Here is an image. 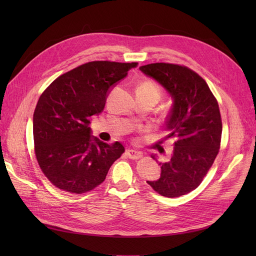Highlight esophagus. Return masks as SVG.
Instances as JSON below:
<instances>
[{
	"mask_svg": "<svg viewBox=\"0 0 256 256\" xmlns=\"http://www.w3.org/2000/svg\"><path fill=\"white\" fill-rule=\"evenodd\" d=\"M126 154L130 158H132V160H138V158H140L142 156V152H137V150H128L126 152Z\"/></svg>",
	"mask_w": 256,
	"mask_h": 256,
	"instance_id": "34e87169",
	"label": "esophagus"
}]
</instances>
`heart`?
<instances>
[{"mask_svg": "<svg viewBox=\"0 0 256 256\" xmlns=\"http://www.w3.org/2000/svg\"><path fill=\"white\" fill-rule=\"evenodd\" d=\"M138 89H141V90H144V91L148 92V93L154 94V96H156L158 98V94H160L158 89V87H156L154 84H152V82H145V83H143Z\"/></svg>", "mask_w": 256, "mask_h": 256, "instance_id": "heart-1", "label": "heart"}]
</instances>
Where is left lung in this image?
I'll return each instance as SVG.
<instances>
[{
	"mask_svg": "<svg viewBox=\"0 0 256 256\" xmlns=\"http://www.w3.org/2000/svg\"><path fill=\"white\" fill-rule=\"evenodd\" d=\"M139 70L154 78L172 98L166 120V139L173 138L170 160L160 163V176L147 184L162 196L190 193L202 182L216 158L221 142L219 106L206 80L186 66L152 63ZM156 162V156H152Z\"/></svg>",
	"mask_w": 256,
	"mask_h": 256,
	"instance_id": "left-lung-1",
	"label": "left lung"
}]
</instances>
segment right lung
Listing matches in <instances>:
<instances>
[{"label": "right lung", "mask_w": 256, "mask_h": 256, "mask_svg": "<svg viewBox=\"0 0 256 256\" xmlns=\"http://www.w3.org/2000/svg\"><path fill=\"white\" fill-rule=\"evenodd\" d=\"M137 64L88 62L57 78L39 98L33 115L35 154L54 186L76 194L91 191L124 152L120 142L109 145L92 136L89 124Z\"/></svg>", "instance_id": "add662e5"}]
</instances>
